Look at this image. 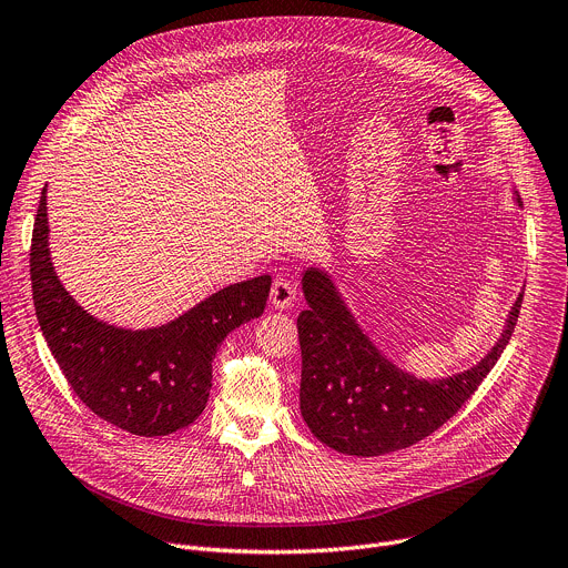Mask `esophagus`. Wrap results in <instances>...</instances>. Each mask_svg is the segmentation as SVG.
<instances>
[{
	"instance_id": "esophagus-1",
	"label": "esophagus",
	"mask_w": 568,
	"mask_h": 568,
	"mask_svg": "<svg viewBox=\"0 0 568 568\" xmlns=\"http://www.w3.org/2000/svg\"><path fill=\"white\" fill-rule=\"evenodd\" d=\"M296 298V287L290 278H276L272 283V292H270V301L272 305L276 307V311H287V307H292Z\"/></svg>"
}]
</instances>
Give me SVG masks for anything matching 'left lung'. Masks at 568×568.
<instances>
[{
	"mask_svg": "<svg viewBox=\"0 0 568 568\" xmlns=\"http://www.w3.org/2000/svg\"><path fill=\"white\" fill-rule=\"evenodd\" d=\"M303 294L307 311L296 320L301 415L320 442L357 457L407 448L444 426L498 363L524 301V294L514 301L500 339L476 367L422 381L389 363L359 331L328 274L307 270Z\"/></svg>",
	"mask_w": 568,
	"mask_h": 568,
	"instance_id": "8db88e82",
	"label": "left lung"
}]
</instances>
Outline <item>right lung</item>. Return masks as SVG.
I'll return each instance as SVG.
<instances>
[{
	"instance_id": "1",
	"label": "right lung",
	"mask_w": 568,
	"mask_h": 568,
	"mask_svg": "<svg viewBox=\"0 0 568 568\" xmlns=\"http://www.w3.org/2000/svg\"><path fill=\"white\" fill-rule=\"evenodd\" d=\"M47 187L31 235V290L40 331L74 394L131 435L163 437L190 426L209 403L213 357L224 337L261 317L272 278L229 285L181 315L146 331L109 326L65 292L49 257Z\"/></svg>"
}]
</instances>
